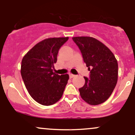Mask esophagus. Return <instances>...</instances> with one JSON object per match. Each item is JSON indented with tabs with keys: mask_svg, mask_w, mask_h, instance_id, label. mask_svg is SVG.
<instances>
[{
	"mask_svg": "<svg viewBox=\"0 0 135 135\" xmlns=\"http://www.w3.org/2000/svg\"><path fill=\"white\" fill-rule=\"evenodd\" d=\"M74 77H75V75L72 74H69V78H70V79H72V78H74Z\"/></svg>",
	"mask_w": 135,
	"mask_h": 135,
	"instance_id": "1",
	"label": "esophagus"
}]
</instances>
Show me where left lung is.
I'll use <instances>...</instances> for the list:
<instances>
[{"mask_svg": "<svg viewBox=\"0 0 135 135\" xmlns=\"http://www.w3.org/2000/svg\"><path fill=\"white\" fill-rule=\"evenodd\" d=\"M84 62L88 68L89 78L80 88L81 98L90 105H98L109 98L117 83L118 63L112 52L92 37H74Z\"/></svg>", "mask_w": 135, "mask_h": 135, "instance_id": "left-lung-1", "label": "left lung"}]
</instances>
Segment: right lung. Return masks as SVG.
<instances>
[{
	"instance_id": "right-lung-1",
	"label": "right lung",
	"mask_w": 135,
	"mask_h": 135,
	"mask_svg": "<svg viewBox=\"0 0 135 135\" xmlns=\"http://www.w3.org/2000/svg\"><path fill=\"white\" fill-rule=\"evenodd\" d=\"M68 40L69 37L44 40L34 46L22 59V79L32 98L40 104H54L63 95L69 76L56 74L52 69L57 62L59 50Z\"/></svg>"
}]
</instances>
